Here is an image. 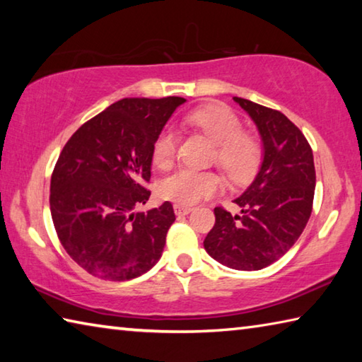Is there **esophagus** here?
I'll return each mask as SVG.
<instances>
[{
  "label": "esophagus",
  "instance_id": "obj_1",
  "mask_svg": "<svg viewBox=\"0 0 362 362\" xmlns=\"http://www.w3.org/2000/svg\"><path fill=\"white\" fill-rule=\"evenodd\" d=\"M174 212L175 216H187V214L192 212V207L183 204H174Z\"/></svg>",
  "mask_w": 362,
  "mask_h": 362
}]
</instances>
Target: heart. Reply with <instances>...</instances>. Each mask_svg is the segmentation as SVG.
I'll use <instances>...</instances> for the list:
<instances>
[{"label":"heart","mask_w":362,"mask_h":362,"mask_svg":"<svg viewBox=\"0 0 362 362\" xmlns=\"http://www.w3.org/2000/svg\"><path fill=\"white\" fill-rule=\"evenodd\" d=\"M185 122L209 137L217 145L216 161L226 177L235 183L249 180L260 163V145L243 132L238 116L225 105H206L185 115ZM177 150V132L166 127L158 134L153 144V164L158 169H168L173 164ZM222 183L214 173H201L189 168H180L164 177L159 183V194L164 199L192 206L198 201L217 193Z\"/></svg>","instance_id":"obj_1"}]
</instances>
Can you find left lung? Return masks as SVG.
<instances>
[{"label":"left lung","mask_w":362,"mask_h":362,"mask_svg":"<svg viewBox=\"0 0 362 362\" xmlns=\"http://www.w3.org/2000/svg\"><path fill=\"white\" fill-rule=\"evenodd\" d=\"M255 122L263 144L259 174L235 203L240 216L216 207L204 249L233 269L252 272L281 259L302 235L313 209V151L302 131L278 110L233 97Z\"/></svg>","instance_id":"obj_1"}]
</instances>
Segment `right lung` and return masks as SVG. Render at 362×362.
<instances>
[{"mask_svg": "<svg viewBox=\"0 0 362 362\" xmlns=\"http://www.w3.org/2000/svg\"><path fill=\"white\" fill-rule=\"evenodd\" d=\"M182 97L122 99L79 127L51 177L54 228L73 260L107 281L140 276L161 259L173 204L148 201L151 151Z\"/></svg>", "mask_w": 362, "mask_h": 362, "instance_id": "1", "label": "right lung"}]
</instances>
